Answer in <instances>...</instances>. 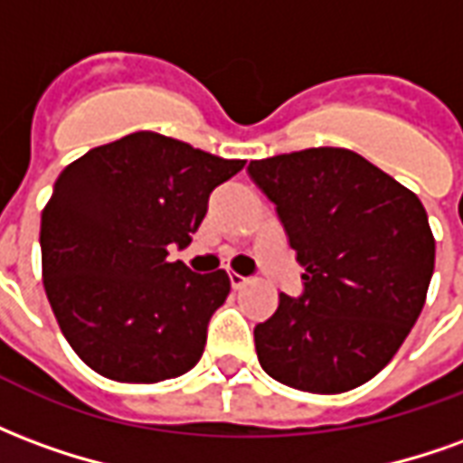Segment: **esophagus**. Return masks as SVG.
I'll use <instances>...</instances> for the list:
<instances>
[{
	"instance_id": "obj_1",
	"label": "esophagus",
	"mask_w": 463,
	"mask_h": 463,
	"mask_svg": "<svg viewBox=\"0 0 463 463\" xmlns=\"http://www.w3.org/2000/svg\"><path fill=\"white\" fill-rule=\"evenodd\" d=\"M228 278H231V285L235 288V290H241V288L248 285V278H242V275H238V272H231Z\"/></svg>"
}]
</instances>
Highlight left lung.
Returning <instances> with one entry per match:
<instances>
[{
  "instance_id": "8db88e82",
  "label": "left lung",
  "mask_w": 463,
  "mask_h": 463,
  "mask_svg": "<svg viewBox=\"0 0 463 463\" xmlns=\"http://www.w3.org/2000/svg\"><path fill=\"white\" fill-rule=\"evenodd\" d=\"M248 173L302 265L300 298L280 292L255 327L260 367L282 384L340 394L387 367L427 300L434 235L414 193L347 148H305Z\"/></svg>"
}]
</instances>
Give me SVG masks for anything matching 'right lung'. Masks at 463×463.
<instances>
[{"mask_svg":"<svg viewBox=\"0 0 463 463\" xmlns=\"http://www.w3.org/2000/svg\"><path fill=\"white\" fill-rule=\"evenodd\" d=\"M191 143L136 131L69 163L42 213V278L66 342L101 377L153 384L198 364L231 278L185 248L213 188L242 171Z\"/></svg>","mask_w":463,"mask_h":463,"instance_id":"add662e5","label":"right lung"}]
</instances>
